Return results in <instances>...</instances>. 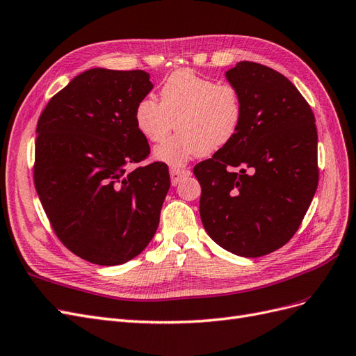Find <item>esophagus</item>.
Returning a JSON list of instances; mask_svg holds the SVG:
<instances>
[{
    "label": "esophagus",
    "instance_id": "esophagus-1",
    "mask_svg": "<svg viewBox=\"0 0 356 356\" xmlns=\"http://www.w3.org/2000/svg\"><path fill=\"white\" fill-rule=\"evenodd\" d=\"M191 175V171L185 167H171L170 168V177H171V183L173 185H177L179 181H181V179H185Z\"/></svg>",
    "mask_w": 356,
    "mask_h": 356
}]
</instances>
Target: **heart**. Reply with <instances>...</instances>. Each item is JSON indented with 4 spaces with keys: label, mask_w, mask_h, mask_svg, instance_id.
<instances>
[{
    "label": "heart",
    "mask_w": 356,
    "mask_h": 356,
    "mask_svg": "<svg viewBox=\"0 0 356 356\" xmlns=\"http://www.w3.org/2000/svg\"><path fill=\"white\" fill-rule=\"evenodd\" d=\"M151 96L137 103L134 121L145 139L163 142L170 131L177 133L155 149L159 161L181 165L189 158L213 154L236 136L244 118V100L236 86L217 83L191 70L171 74Z\"/></svg>",
    "instance_id": "heart-1"
}]
</instances>
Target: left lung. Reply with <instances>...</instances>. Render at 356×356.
Instances as JSON below:
<instances>
[{
	"label": "left lung",
	"instance_id": "1",
	"mask_svg": "<svg viewBox=\"0 0 356 356\" xmlns=\"http://www.w3.org/2000/svg\"><path fill=\"white\" fill-rule=\"evenodd\" d=\"M244 100L234 139L193 167L200 214L214 243L243 257H260L293 238L318 188L314 112L289 78L239 62L226 72Z\"/></svg>",
	"mask_w": 356,
	"mask_h": 356
}]
</instances>
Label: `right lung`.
I'll list each match as a JSON object with an SVG mask.
<instances>
[{
	"label": "right lung",
	"instance_id": "1",
	"mask_svg": "<svg viewBox=\"0 0 356 356\" xmlns=\"http://www.w3.org/2000/svg\"><path fill=\"white\" fill-rule=\"evenodd\" d=\"M152 87L145 71L95 67L38 118L33 183L42 209L62 244L95 265L131 260L156 232L168 167H133L151 154L134 111Z\"/></svg>",
	"mask_w": 356,
	"mask_h": 356
}]
</instances>
